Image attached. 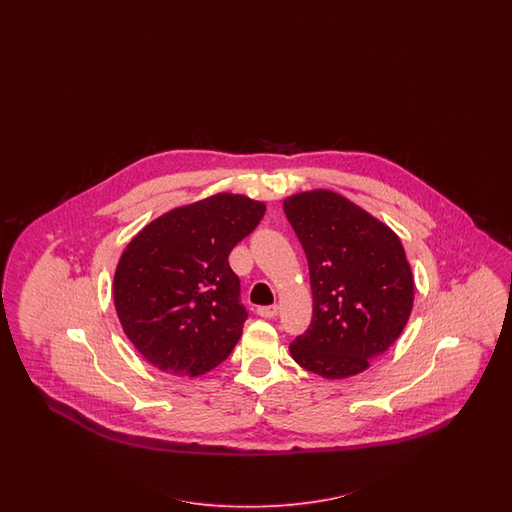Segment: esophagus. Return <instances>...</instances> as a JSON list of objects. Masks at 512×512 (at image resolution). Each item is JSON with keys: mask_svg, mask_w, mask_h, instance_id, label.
<instances>
[{"mask_svg": "<svg viewBox=\"0 0 512 512\" xmlns=\"http://www.w3.org/2000/svg\"><path fill=\"white\" fill-rule=\"evenodd\" d=\"M278 306L276 304H272V306H261V308H257V315H261L264 319H272V317H276L278 315Z\"/></svg>", "mask_w": 512, "mask_h": 512, "instance_id": "34e87169", "label": "esophagus"}]
</instances>
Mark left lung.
<instances>
[{
  "label": "left lung",
  "instance_id": "1",
  "mask_svg": "<svg viewBox=\"0 0 512 512\" xmlns=\"http://www.w3.org/2000/svg\"><path fill=\"white\" fill-rule=\"evenodd\" d=\"M283 210L306 251L313 317L291 357L325 379L370 368L400 338L415 281L400 236L387 223L330 189L287 197Z\"/></svg>",
  "mask_w": 512,
  "mask_h": 512
}]
</instances>
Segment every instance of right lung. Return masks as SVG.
<instances>
[{
  "label": "right lung",
  "mask_w": 512,
  "mask_h": 512,
  "mask_svg": "<svg viewBox=\"0 0 512 512\" xmlns=\"http://www.w3.org/2000/svg\"><path fill=\"white\" fill-rule=\"evenodd\" d=\"M266 204L216 193L144 225L116 264L112 295L125 336L161 372L199 377L231 355L246 310L229 253Z\"/></svg>",
  "instance_id": "right-lung-1"
}]
</instances>
